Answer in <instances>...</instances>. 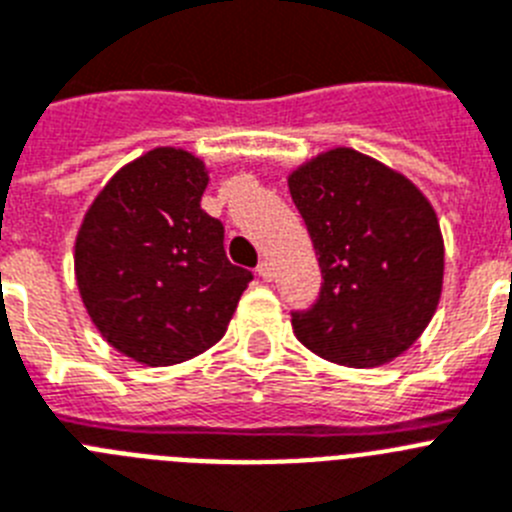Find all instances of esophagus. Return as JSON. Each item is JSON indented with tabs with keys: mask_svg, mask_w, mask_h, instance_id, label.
I'll list each match as a JSON object with an SVG mask.
<instances>
[{
	"mask_svg": "<svg viewBox=\"0 0 512 512\" xmlns=\"http://www.w3.org/2000/svg\"><path fill=\"white\" fill-rule=\"evenodd\" d=\"M257 275H260L262 281H270V278H273V262L260 260V265H257Z\"/></svg>",
	"mask_w": 512,
	"mask_h": 512,
	"instance_id": "34e87169",
	"label": "esophagus"
}]
</instances>
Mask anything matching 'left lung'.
Masks as SVG:
<instances>
[{
  "label": "left lung",
  "mask_w": 512,
  "mask_h": 512,
  "mask_svg": "<svg viewBox=\"0 0 512 512\" xmlns=\"http://www.w3.org/2000/svg\"><path fill=\"white\" fill-rule=\"evenodd\" d=\"M317 250L322 288L291 311L311 353L350 368L397 358L433 319L443 239L428 198L355 149H332L288 177Z\"/></svg>",
  "instance_id": "left-lung-1"
}]
</instances>
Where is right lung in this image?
<instances>
[{
	"label": "right lung",
	"instance_id": "obj_1",
	"mask_svg": "<svg viewBox=\"0 0 512 512\" xmlns=\"http://www.w3.org/2000/svg\"><path fill=\"white\" fill-rule=\"evenodd\" d=\"M206 185L201 159L154 149L115 172L77 234V286L92 322L146 366L219 342L252 281L226 257L224 224L201 208Z\"/></svg>",
	"mask_w": 512,
	"mask_h": 512
}]
</instances>
